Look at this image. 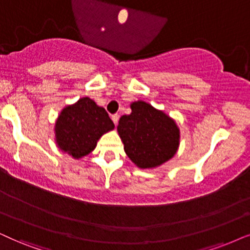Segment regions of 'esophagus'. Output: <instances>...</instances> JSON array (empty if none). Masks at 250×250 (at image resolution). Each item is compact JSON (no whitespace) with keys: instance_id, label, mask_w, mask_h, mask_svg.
<instances>
[{"instance_id":"34e87169","label":"esophagus","mask_w":250,"mask_h":250,"mask_svg":"<svg viewBox=\"0 0 250 250\" xmlns=\"http://www.w3.org/2000/svg\"><path fill=\"white\" fill-rule=\"evenodd\" d=\"M111 119H112V122L115 123V125H117L118 119H119V115H118V113H113V115L111 116Z\"/></svg>"}]
</instances>
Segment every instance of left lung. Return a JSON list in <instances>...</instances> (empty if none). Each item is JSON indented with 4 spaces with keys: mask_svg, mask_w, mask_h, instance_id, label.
Masks as SVG:
<instances>
[{
    "mask_svg": "<svg viewBox=\"0 0 250 250\" xmlns=\"http://www.w3.org/2000/svg\"><path fill=\"white\" fill-rule=\"evenodd\" d=\"M131 109L117 126L129 160L139 167L149 168L172 158L180 137L173 119L144 101L133 102Z\"/></svg>",
    "mask_w": 250,
    "mask_h": 250,
    "instance_id": "left-lung-1",
    "label": "left lung"
}]
</instances>
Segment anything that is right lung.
<instances>
[{"label":"right lung","mask_w":250,"mask_h":250,"mask_svg":"<svg viewBox=\"0 0 250 250\" xmlns=\"http://www.w3.org/2000/svg\"><path fill=\"white\" fill-rule=\"evenodd\" d=\"M113 128L115 124L105 109L89 97L64 108L55 124L58 147L74 158L88 155L99 139Z\"/></svg>","instance_id":"obj_1"}]
</instances>
